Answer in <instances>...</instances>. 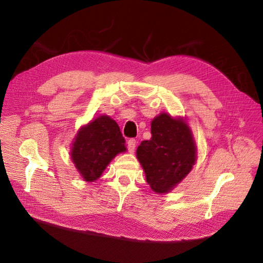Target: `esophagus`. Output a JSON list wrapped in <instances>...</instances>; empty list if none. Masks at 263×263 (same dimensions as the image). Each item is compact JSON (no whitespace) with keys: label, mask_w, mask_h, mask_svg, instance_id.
Listing matches in <instances>:
<instances>
[{"label":"esophagus","mask_w":263,"mask_h":263,"mask_svg":"<svg viewBox=\"0 0 263 263\" xmlns=\"http://www.w3.org/2000/svg\"><path fill=\"white\" fill-rule=\"evenodd\" d=\"M136 145H137V140L136 139H128L127 140V149L130 153H133L136 149Z\"/></svg>","instance_id":"1"}]
</instances>
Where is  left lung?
Masks as SVG:
<instances>
[{
  "instance_id": "left-lung-1",
  "label": "left lung",
  "mask_w": 263,
  "mask_h": 263,
  "mask_svg": "<svg viewBox=\"0 0 263 263\" xmlns=\"http://www.w3.org/2000/svg\"><path fill=\"white\" fill-rule=\"evenodd\" d=\"M151 133L152 138L138 146L137 158L151 189L166 194L189 174L197 149L190 128L182 118L160 114L151 124Z\"/></svg>"
}]
</instances>
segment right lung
Segmentation results:
<instances>
[{"mask_svg": "<svg viewBox=\"0 0 263 263\" xmlns=\"http://www.w3.org/2000/svg\"><path fill=\"white\" fill-rule=\"evenodd\" d=\"M125 139L118 124L109 116H100L80 128L70 158L86 182L99 179L118 153L125 152Z\"/></svg>", "mask_w": 263, "mask_h": 263, "instance_id": "1", "label": "right lung"}]
</instances>
